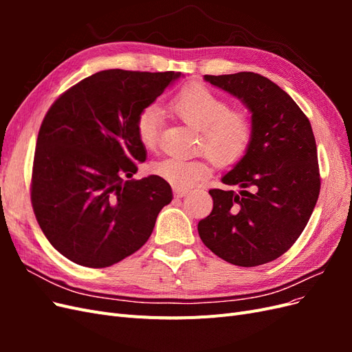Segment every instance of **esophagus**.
Listing matches in <instances>:
<instances>
[{"label": "esophagus", "instance_id": "obj_1", "mask_svg": "<svg viewBox=\"0 0 352 352\" xmlns=\"http://www.w3.org/2000/svg\"><path fill=\"white\" fill-rule=\"evenodd\" d=\"M173 190H175V195H176V197H179V198L185 197V195L189 192L188 189H184V188H175Z\"/></svg>", "mask_w": 352, "mask_h": 352}]
</instances>
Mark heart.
Wrapping results in <instances>:
<instances>
[{"label":"heart","instance_id":"heart-1","mask_svg":"<svg viewBox=\"0 0 352 352\" xmlns=\"http://www.w3.org/2000/svg\"><path fill=\"white\" fill-rule=\"evenodd\" d=\"M170 109L192 129L198 131V150L204 151L217 166H230L243 157L252 140L250 113L229 107L228 101L201 83H189L170 101ZM163 110L157 104L146 105L136 117V136L146 150H155L160 138ZM153 172L176 188H188L210 173L207 157H167L153 164Z\"/></svg>","mask_w":352,"mask_h":352}]
</instances>
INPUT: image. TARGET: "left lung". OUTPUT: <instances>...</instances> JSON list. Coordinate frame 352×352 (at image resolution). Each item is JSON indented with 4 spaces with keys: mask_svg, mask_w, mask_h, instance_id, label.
<instances>
[{
    "mask_svg": "<svg viewBox=\"0 0 352 352\" xmlns=\"http://www.w3.org/2000/svg\"><path fill=\"white\" fill-rule=\"evenodd\" d=\"M204 79L251 111L252 140L221 177L239 190L210 189L212 211L198 233L217 257L241 267L270 263L300 238L320 194L310 120L270 79L252 72Z\"/></svg>",
    "mask_w": 352,
    "mask_h": 352,
    "instance_id": "1",
    "label": "left lung"
}]
</instances>
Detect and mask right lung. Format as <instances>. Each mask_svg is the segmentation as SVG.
Here are the masks:
<instances>
[{
  "mask_svg": "<svg viewBox=\"0 0 352 352\" xmlns=\"http://www.w3.org/2000/svg\"><path fill=\"white\" fill-rule=\"evenodd\" d=\"M180 72L102 70L60 95L44 117L30 199L44 235L61 255L92 269L140 250L173 198L163 177L132 179L146 150L136 117Z\"/></svg>",
  "mask_w": 352,
  "mask_h": 352,
  "instance_id": "obj_1",
  "label": "right lung"
}]
</instances>
